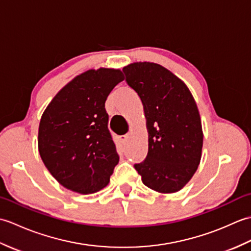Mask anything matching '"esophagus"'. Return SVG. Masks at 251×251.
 Returning a JSON list of instances; mask_svg holds the SVG:
<instances>
[{
  "instance_id": "34e87169",
  "label": "esophagus",
  "mask_w": 251,
  "mask_h": 251,
  "mask_svg": "<svg viewBox=\"0 0 251 251\" xmlns=\"http://www.w3.org/2000/svg\"><path fill=\"white\" fill-rule=\"evenodd\" d=\"M128 138H129V135H128V134L122 135V136H121V140H122L123 142H126L127 140H128Z\"/></svg>"
}]
</instances>
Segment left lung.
Masks as SVG:
<instances>
[{
	"label": "left lung",
	"mask_w": 251,
	"mask_h": 251,
	"mask_svg": "<svg viewBox=\"0 0 251 251\" xmlns=\"http://www.w3.org/2000/svg\"><path fill=\"white\" fill-rule=\"evenodd\" d=\"M123 71L142 101L149 134L148 155L135 169L148 188L176 193L201 157L204 135L195 100L183 81L157 63L134 62Z\"/></svg>",
	"instance_id": "1"
}]
</instances>
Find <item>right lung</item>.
<instances>
[{"label": "right lung", "mask_w": 251, "mask_h": 251, "mask_svg": "<svg viewBox=\"0 0 251 251\" xmlns=\"http://www.w3.org/2000/svg\"><path fill=\"white\" fill-rule=\"evenodd\" d=\"M124 78L120 69H90L62 87L42 114L40 155L65 188L92 194L109 184L120 157L104 103Z\"/></svg>", "instance_id": "1"}]
</instances>
